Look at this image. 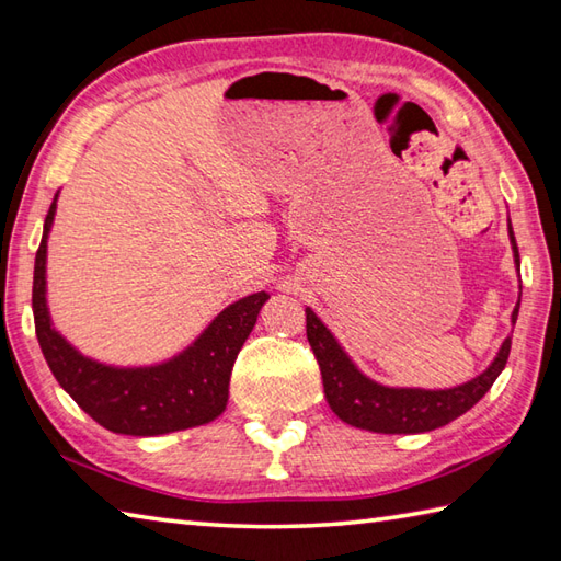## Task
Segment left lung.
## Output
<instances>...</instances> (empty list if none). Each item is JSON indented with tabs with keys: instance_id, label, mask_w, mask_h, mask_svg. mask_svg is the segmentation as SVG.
Instances as JSON below:
<instances>
[{
	"instance_id": "left-lung-1",
	"label": "left lung",
	"mask_w": 561,
	"mask_h": 561,
	"mask_svg": "<svg viewBox=\"0 0 561 561\" xmlns=\"http://www.w3.org/2000/svg\"><path fill=\"white\" fill-rule=\"evenodd\" d=\"M508 234L513 244V256L520 271L518 244L508 222ZM520 300L511 319L516 324ZM307 314V341L314 351V358L322 370L324 394L331 411L346 424L375 431V433H424L450 424L465 411H470L482 399L489 387L496 382L501 370L506 368L511 353V336L499 348V356L489 368L477 375L474 380L450 387V390H411V387H385L365 377L351 358L331 336V331L322 324L310 307Z\"/></svg>"
}]
</instances>
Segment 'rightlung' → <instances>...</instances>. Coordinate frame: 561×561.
<instances>
[{"instance_id": "obj_1", "label": "right lung", "mask_w": 561, "mask_h": 561, "mask_svg": "<svg viewBox=\"0 0 561 561\" xmlns=\"http://www.w3.org/2000/svg\"><path fill=\"white\" fill-rule=\"evenodd\" d=\"M57 196L45 215L43 239L33 266V319L36 336L55 380L87 414L113 433L162 436L203 426L227 407L230 375L268 293H254L225 307L193 344L162 365L111 368L84 358L57 334L45 302V249Z\"/></svg>"}]
</instances>
